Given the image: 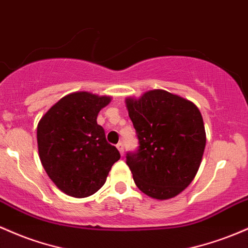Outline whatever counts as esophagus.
I'll return each mask as SVG.
<instances>
[{"instance_id":"1","label":"esophagus","mask_w":248,"mask_h":248,"mask_svg":"<svg viewBox=\"0 0 248 248\" xmlns=\"http://www.w3.org/2000/svg\"><path fill=\"white\" fill-rule=\"evenodd\" d=\"M116 148L119 149L120 154H121V155H124V143H122V142H119L118 145H116Z\"/></svg>"}]
</instances>
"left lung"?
Segmentation results:
<instances>
[{
  "instance_id": "8db88e82",
  "label": "left lung",
  "mask_w": 248,
  "mask_h": 248,
  "mask_svg": "<svg viewBox=\"0 0 248 248\" xmlns=\"http://www.w3.org/2000/svg\"><path fill=\"white\" fill-rule=\"evenodd\" d=\"M124 102L140 142L138 153L127 154L135 185L153 199H172L189 186L202 160L206 132L199 108L164 89Z\"/></svg>"
}]
</instances>
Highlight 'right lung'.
<instances>
[{
    "label": "right lung",
    "mask_w": 248,
    "mask_h": 248,
    "mask_svg": "<svg viewBox=\"0 0 248 248\" xmlns=\"http://www.w3.org/2000/svg\"><path fill=\"white\" fill-rule=\"evenodd\" d=\"M109 95L74 92L60 99L37 124L41 164L55 186L73 198L93 195L105 185L120 153L97 124Z\"/></svg>",
    "instance_id": "1"
}]
</instances>
